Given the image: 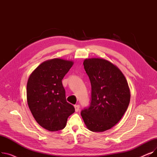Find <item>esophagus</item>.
Segmentation results:
<instances>
[{"label": "esophagus", "instance_id": "34e87169", "mask_svg": "<svg viewBox=\"0 0 157 157\" xmlns=\"http://www.w3.org/2000/svg\"><path fill=\"white\" fill-rule=\"evenodd\" d=\"M74 108H75V111L76 112H78L79 110V108H80V105H74Z\"/></svg>", "mask_w": 157, "mask_h": 157}]
</instances>
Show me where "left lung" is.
Wrapping results in <instances>:
<instances>
[{
  "label": "left lung",
  "mask_w": 157,
  "mask_h": 157,
  "mask_svg": "<svg viewBox=\"0 0 157 157\" xmlns=\"http://www.w3.org/2000/svg\"><path fill=\"white\" fill-rule=\"evenodd\" d=\"M84 68L92 86L90 106L81 114L87 128L104 132L114 126L127 111L130 92L125 77L111 62L102 59H88Z\"/></svg>",
  "instance_id": "1"
}]
</instances>
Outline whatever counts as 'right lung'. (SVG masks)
Returning <instances> with one entry per match:
<instances>
[{
	"label": "right lung",
	"instance_id": "1",
	"mask_svg": "<svg viewBox=\"0 0 157 157\" xmlns=\"http://www.w3.org/2000/svg\"><path fill=\"white\" fill-rule=\"evenodd\" d=\"M74 62L53 59L43 62L32 72L27 85L29 109L36 121L49 131L65 128L68 117L75 111L66 101L62 80Z\"/></svg>",
	"mask_w": 157,
	"mask_h": 157
}]
</instances>
